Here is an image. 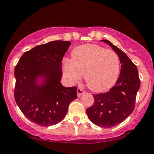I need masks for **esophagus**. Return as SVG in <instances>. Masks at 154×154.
I'll return each mask as SVG.
<instances>
[{
    "instance_id": "34e87169",
    "label": "esophagus",
    "mask_w": 154,
    "mask_h": 154,
    "mask_svg": "<svg viewBox=\"0 0 154 154\" xmlns=\"http://www.w3.org/2000/svg\"><path fill=\"white\" fill-rule=\"evenodd\" d=\"M85 93V91L83 90V89L80 88H78L77 90V96H82V94H84Z\"/></svg>"
}]
</instances>
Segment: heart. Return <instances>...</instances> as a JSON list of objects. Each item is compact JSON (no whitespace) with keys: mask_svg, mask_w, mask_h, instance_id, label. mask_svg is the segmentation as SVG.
<instances>
[{"mask_svg":"<svg viewBox=\"0 0 154 154\" xmlns=\"http://www.w3.org/2000/svg\"><path fill=\"white\" fill-rule=\"evenodd\" d=\"M72 58L63 60L64 76L70 82H77L84 73L88 87L96 92L112 88L119 77L121 62L116 52L98 45H82L72 51Z\"/></svg>","mask_w":154,"mask_h":154,"instance_id":"obj_1","label":"heart"}]
</instances>
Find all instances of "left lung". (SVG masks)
Masks as SVG:
<instances>
[{"instance_id": "1", "label": "left lung", "mask_w": 154, "mask_h": 154, "mask_svg": "<svg viewBox=\"0 0 154 154\" xmlns=\"http://www.w3.org/2000/svg\"><path fill=\"white\" fill-rule=\"evenodd\" d=\"M102 41L112 47L119 56L121 73L116 85L109 91L93 94L94 104L86 109V112L96 126L111 128L123 122L134 109L140 80L136 65L126 53L108 40Z\"/></svg>"}]
</instances>
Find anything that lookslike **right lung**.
<instances>
[{"label": "right lung", "instance_id": "add662e5", "mask_svg": "<svg viewBox=\"0 0 154 154\" xmlns=\"http://www.w3.org/2000/svg\"><path fill=\"white\" fill-rule=\"evenodd\" d=\"M70 42L52 41L38 45L21 56L14 69V99L30 121L42 126L58 124L77 99V88L61 85L62 60ZM43 82L38 85L37 78Z\"/></svg>", "mask_w": 154, "mask_h": 154}]
</instances>
